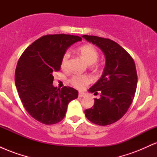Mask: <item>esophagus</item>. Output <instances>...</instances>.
Listing matches in <instances>:
<instances>
[{
	"mask_svg": "<svg viewBox=\"0 0 157 157\" xmlns=\"http://www.w3.org/2000/svg\"><path fill=\"white\" fill-rule=\"evenodd\" d=\"M86 93L84 92H79V97H86Z\"/></svg>",
	"mask_w": 157,
	"mask_h": 157,
	"instance_id": "obj_1",
	"label": "esophagus"
}]
</instances>
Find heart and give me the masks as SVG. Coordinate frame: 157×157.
<instances>
[{
	"label": "heart",
	"instance_id": "heart-1",
	"mask_svg": "<svg viewBox=\"0 0 157 157\" xmlns=\"http://www.w3.org/2000/svg\"><path fill=\"white\" fill-rule=\"evenodd\" d=\"M78 52L86 63L89 65H93L97 62L99 58V53L97 50L91 45H84L78 48ZM70 53L66 52L63 56L61 60V68L63 69H67L69 63ZM92 78L89 75H74L70 82L72 86L78 89H83L87 85L90 84Z\"/></svg>",
	"mask_w": 157,
	"mask_h": 157
}]
</instances>
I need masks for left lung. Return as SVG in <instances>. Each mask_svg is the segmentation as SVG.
I'll return each mask as SVG.
<instances>
[{
	"label": "left lung",
	"mask_w": 157,
	"mask_h": 157,
	"mask_svg": "<svg viewBox=\"0 0 157 157\" xmlns=\"http://www.w3.org/2000/svg\"><path fill=\"white\" fill-rule=\"evenodd\" d=\"M82 37L100 48L105 58L101 77L89 89L94 94L100 91V98L94 99L93 107L85 110V115L97 125H110L123 117L133 101L137 86L134 61L111 40L86 35Z\"/></svg>",
	"instance_id": "8db88e82"
}]
</instances>
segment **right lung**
I'll return each instance as SVG.
<instances>
[{
  "label": "right lung",
  "instance_id": "add662e5",
  "mask_svg": "<svg viewBox=\"0 0 157 157\" xmlns=\"http://www.w3.org/2000/svg\"><path fill=\"white\" fill-rule=\"evenodd\" d=\"M81 40L75 35H46L32 43L20 57L15 70L16 88L27 112L41 123L60 122L68 103L78 97L73 88L55 87L53 72L60 69L66 50Z\"/></svg>",
  "mask_w": 157,
  "mask_h": 157
}]
</instances>
